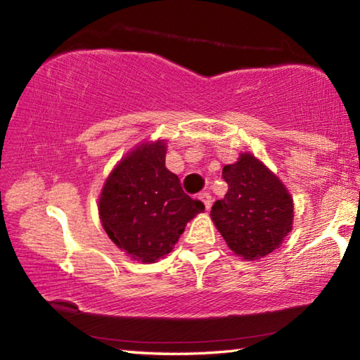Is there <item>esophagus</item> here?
Segmentation results:
<instances>
[{"mask_svg": "<svg viewBox=\"0 0 360 360\" xmlns=\"http://www.w3.org/2000/svg\"><path fill=\"white\" fill-rule=\"evenodd\" d=\"M198 198H200V200H202V202L205 203V206H206V210H210V208H211L212 198H211V195H210L208 192H202V193H198Z\"/></svg>", "mask_w": 360, "mask_h": 360, "instance_id": "esophagus-1", "label": "esophagus"}]
</instances>
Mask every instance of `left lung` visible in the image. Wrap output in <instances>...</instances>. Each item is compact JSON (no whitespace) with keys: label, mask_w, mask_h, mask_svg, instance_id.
Returning <instances> with one entry per match:
<instances>
[{"label":"left lung","mask_w":360,"mask_h":360,"mask_svg":"<svg viewBox=\"0 0 360 360\" xmlns=\"http://www.w3.org/2000/svg\"><path fill=\"white\" fill-rule=\"evenodd\" d=\"M229 191L212 205L211 219L236 255L254 260L281 245L294 222L288 188L252 154L225 165Z\"/></svg>","instance_id":"obj_1"}]
</instances>
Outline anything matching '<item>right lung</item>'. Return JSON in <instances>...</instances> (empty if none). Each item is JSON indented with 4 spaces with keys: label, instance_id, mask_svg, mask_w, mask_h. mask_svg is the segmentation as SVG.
Instances as JSON below:
<instances>
[{
    "label": "right lung",
    "instance_id": "1",
    "mask_svg": "<svg viewBox=\"0 0 360 360\" xmlns=\"http://www.w3.org/2000/svg\"><path fill=\"white\" fill-rule=\"evenodd\" d=\"M163 141L138 146L108 176L98 211L103 229L131 259L154 264L172 251L187 222L205 211L165 167Z\"/></svg>",
    "mask_w": 360,
    "mask_h": 360
}]
</instances>
